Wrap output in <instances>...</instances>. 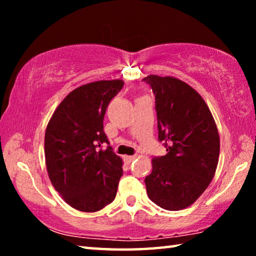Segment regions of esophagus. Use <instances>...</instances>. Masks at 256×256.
<instances>
[{
    "label": "esophagus",
    "instance_id": "obj_1",
    "mask_svg": "<svg viewBox=\"0 0 256 256\" xmlns=\"http://www.w3.org/2000/svg\"><path fill=\"white\" fill-rule=\"evenodd\" d=\"M136 156H125V157H124V160H125V162H126L131 164V162H133V160L136 159Z\"/></svg>",
    "mask_w": 256,
    "mask_h": 256
}]
</instances>
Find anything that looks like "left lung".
Returning <instances> with one entry per match:
<instances>
[{"label": "left lung", "instance_id": "obj_1", "mask_svg": "<svg viewBox=\"0 0 256 256\" xmlns=\"http://www.w3.org/2000/svg\"><path fill=\"white\" fill-rule=\"evenodd\" d=\"M158 136L167 154L152 159L146 177V194L158 206L178 211L192 206L216 174L220 138L209 107L200 94L174 76L150 74Z\"/></svg>", "mask_w": 256, "mask_h": 256}]
</instances>
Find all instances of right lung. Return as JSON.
Wrapping results in <instances>:
<instances>
[{
  "mask_svg": "<svg viewBox=\"0 0 256 256\" xmlns=\"http://www.w3.org/2000/svg\"><path fill=\"white\" fill-rule=\"evenodd\" d=\"M123 80L90 82L68 94L52 115L45 132V164L52 185L68 206L96 212L116 196L123 162L104 132L108 104Z\"/></svg>",
  "mask_w": 256,
  "mask_h": 256,
  "instance_id": "1",
  "label": "right lung"
}]
</instances>
